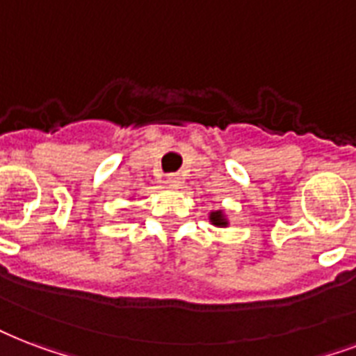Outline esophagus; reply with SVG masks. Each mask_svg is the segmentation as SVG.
Here are the masks:
<instances>
[{
    "mask_svg": "<svg viewBox=\"0 0 356 356\" xmlns=\"http://www.w3.org/2000/svg\"><path fill=\"white\" fill-rule=\"evenodd\" d=\"M166 183L172 186V188H179L181 186V183H183V177L181 175H177V173H170V175H166Z\"/></svg>",
    "mask_w": 356,
    "mask_h": 356,
    "instance_id": "1",
    "label": "esophagus"
}]
</instances>
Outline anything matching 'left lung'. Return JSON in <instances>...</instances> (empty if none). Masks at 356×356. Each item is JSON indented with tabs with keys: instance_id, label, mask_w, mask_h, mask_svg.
<instances>
[{
	"instance_id": "1",
	"label": "left lung",
	"mask_w": 356,
	"mask_h": 356,
	"mask_svg": "<svg viewBox=\"0 0 356 356\" xmlns=\"http://www.w3.org/2000/svg\"><path fill=\"white\" fill-rule=\"evenodd\" d=\"M209 220L213 222L216 227H227V218L224 216L222 211H213V213L209 214Z\"/></svg>"
}]
</instances>
